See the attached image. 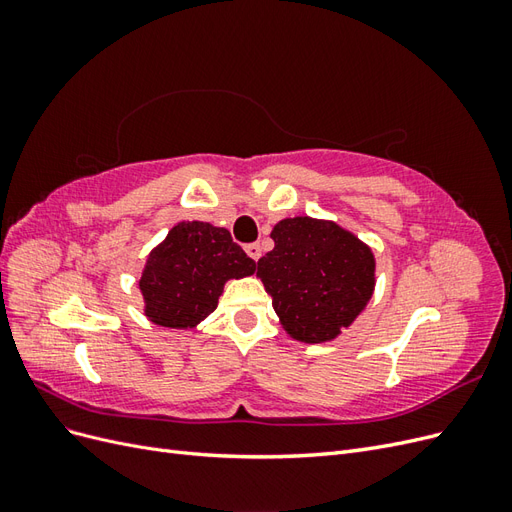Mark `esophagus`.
Here are the masks:
<instances>
[{
  "label": "esophagus",
  "instance_id": "obj_1",
  "mask_svg": "<svg viewBox=\"0 0 512 512\" xmlns=\"http://www.w3.org/2000/svg\"><path fill=\"white\" fill-rule=\"evenodd\" d=\"M245 252L250 254V258H254V260H258V258H260V254H262V250H260V245H258V243L245 245Z\"/></svg>",
  "mask_w": 512,
  "mask_h": 512
}]
</instances>
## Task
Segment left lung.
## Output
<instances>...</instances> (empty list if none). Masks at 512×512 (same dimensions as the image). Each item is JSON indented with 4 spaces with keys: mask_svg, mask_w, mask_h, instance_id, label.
Wrapping results in <instances>:
<instances>
[{
    "mask_svg": "<svg viewBox=\"0 0 512 512\" xmlns=\"http://www.w3.org/2000/svg\"><path fill=\"white\" fill-rule=\"evenodd\" d=\"M271 239L256 275L282 327L305 344L335 339L374 294V254L342 226L307 215L275 224Z\"/></svg>",
    "mask_w": 512,
    "mask_h": 512,
    "instance_id": "obj_1",
    "label": "left lung"
}]
</instances>
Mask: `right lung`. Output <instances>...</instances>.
Masks as SVG:
<instances>
[{"mask_svg":"<svg viewBox=\"0 0 512 512\" xmlns=\"http://www.w3.org/2000/svg\"><path fill=\"white\" fill-rule=\"evenodd\" d=\"M256 262L226 228L179 222L147 258L141 292L145 316L168 329H192L207 318L228 280L252 275Z\"/></svg>","mask_w":512,"mask_h":512,"instance_id":"obj_1","label":"right lung"}]
</instances>
